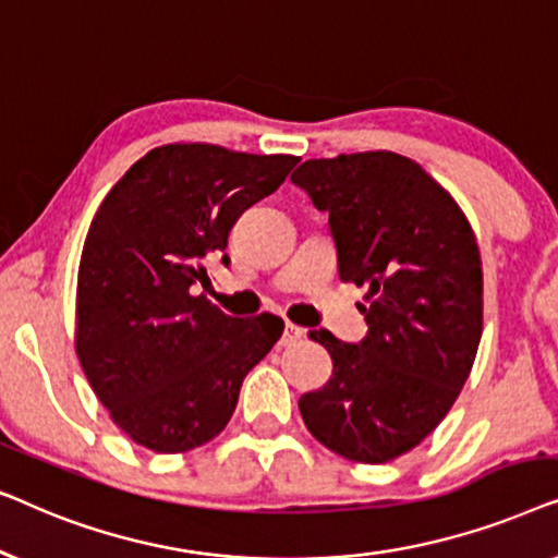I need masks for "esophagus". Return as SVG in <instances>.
I'll return each mask as SVG.
<instances>
[{"instance_id": "1", "label": "esophagus", "mask_w": 558, "mask_h": 558, "mask_svg": "<svg viewBox=\"0 0 558 558\" xmlns=\"http://www.w3.org/2000/svg\"><path fill=\"white\" fill-rule=\"evenodd\" d=\"M304 338V330L302 327H296V325H292V323H287L284 325V335H281V345H296V342H300Z\"/></svg>"}]
</instances>
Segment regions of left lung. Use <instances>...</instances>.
<instances>
[{
  "label": "left lung",
  "mask_w": 558,
  "mask_h": 558,
  "mask_svg": "<svg viewBox=\"0 0 558 558\" xmlns=\"http://www.w3.org/2000/svg\"><path fill=\"white\" fill-rule=\"evenodd\" d=\"M330 213L342 281L365 287L368 335L330 330L332 376L300 411L319 445L353 462H391L437 429L475 363L483 335V266L454 197L414 159L357 151L307 159L292 174Z\"/></svg>",
  "instance_id": "1"
}]
</instances>
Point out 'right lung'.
Listing matches in <instances>:
<instances>
[{"label":"right lung","instance_id":"add662e5","mask_svg":"<svg viewBox=\"0 0 558 558\" xmlns=\"http://www.w3.org/2000/svg\"><path fill=\"white\" fill-rule=\"evenodd\" d=\"M300 159L165 144L129 167L90 220L75 292V353L111 422L178 454L231 422L246 373L281 338L274 315H226L197 284L228 264V233Z\"/></svg>","mask_w":558,"mask_h":558}]
</instances>
